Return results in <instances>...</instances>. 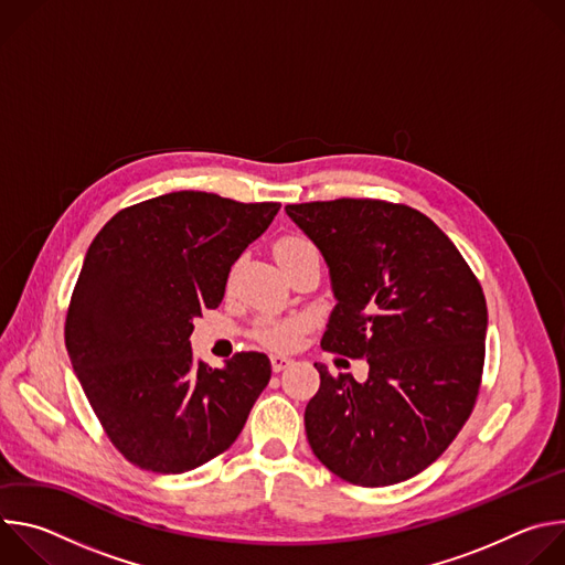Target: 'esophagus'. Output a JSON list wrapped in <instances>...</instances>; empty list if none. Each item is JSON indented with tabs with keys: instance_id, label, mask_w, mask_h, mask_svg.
Masks as SVG:
<instances>
[{
	"instance_id": "34e87169",
	"label": "esophagus",
	"mask_w": 565,
	"mask_h": 565,
	"mask_svg": "<svg viewBox=\"0 0 565 565\" xmlns=\"http://www.w3.org/2000/svg\"><path fill=\"white\" fill-rule=\"evenodd\" d=\"M270 364H273V371L279 373V371L288 369V366L292 364V360H290V358H284V355H273V358H270Z\"/></svg>"
}]
</instances>
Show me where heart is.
Returning <instances> with one entry per match:
<instances>
[{
    "instance_id": "1",
    "label": "heart",
    "mask_w": 565,
    "mask_h": 565,
    "mask_svg": "<svg viewBox=\"0 0 565 565\" xmlns=\"http://www.w3.org/2000/svg\"><path fill=\"white\" fill-rule=\"evenodd\" d=\"M308 248H312V246L308 244V241H303V238H299V236H286V238H281L279 244L275 246V255H277V259H279V257H284V255L299 253V250H308ZM301 329H303V324H301L299 319L279 321V324H270V327L262 329L259 340H262L266 347H270V349H290V347L297 342Z\"/></svg>"
}]
</instances>
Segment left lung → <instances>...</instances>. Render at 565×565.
<instances>
[{
  "label": "left lung",
  "instance_id": "1",
  "mask_svg": "<svg viewBox=\"0 0 565 565\" xmlns=\"http://www.w3.org/2000/svg\"><path fill=\"white\" fill-rule=\"evenodd\" d=\"M329 268L335 308L321 347L366 358L369 377L319 371L303 425L312 454L362 488L427 469L478 395L488 306L480 284L425 214L371 199L286 205Z\"/></svg>",
  "mask_w": 565,
  "mask_h": 565
}]
</instances>
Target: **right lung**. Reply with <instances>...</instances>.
<instances>
[{
  "mask_svg": "<svg viewBox=\"0 0 565 565\" xmlns=\"http://www.w3.org/2000/svg\"><path fill=\"white\" fill-rule=\"evenodd\" d=\"M279 207L172 192L118 212L89 246L66 312V351L107 436L140 469L183 473L212 460L266 388L264 353L210 369L192 358L190 335Z\"/></svg>",
  "mask_w": 565,
  "mask_h": 565,
  "instance_id": "right-lung-1",
  "label": "right lung"
}]
</instances>
